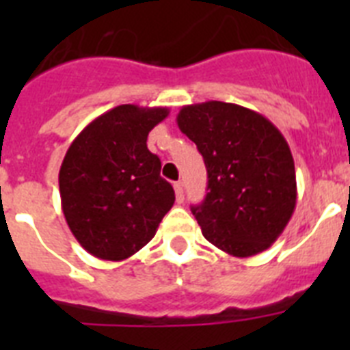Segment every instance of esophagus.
I'll list each match as a JSON object with an SVG mask.
<instances>
[{"label": "esophagus", "instance_id": "obj_1", "mask_svg": "<svg viewBox=\"0 0 350 350\" xmlns=\"http://www.w3.org/2000/svg\"><path fill=\"white\" fill-rule=\"evenodd\" d=\"M173 187H175V196H177V203H182V202H184V185H182V182H175V184H173Z\"/></svg>", "mask_w": 350, "mask_h": 350}]
</instances>
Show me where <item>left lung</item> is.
<instances>
[{
  "mask_svg": "<svg viewBox=\"0 0 350 350\" xmlns=\"http://www.w3.org/2000/svg\"><path fill=\"white\" fill-rule=\"evenodd\" d=\"M177 124L205 159L208 187L191 212L210 243L234 258L267 250L296 206V172L267 117L224 101L182 107Z\"/></svg>",
  "mask_w": 350,
  "mask_h": 350,
  "instance_id": "8db88e82",
  "label": "left lung"
}]
</instances>
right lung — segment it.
<instances>
[{
    "label": "right lung",
    "instance_id": "right-lung-1",
    "mask_svg": "<svg viewBox=\"0 0 350 350\" xmlns=\"http://www.w3.org/2000/svg\"><path fill=\"white\" fill-rule=\"evenodd\" d=\"M165 107L119 105L96 117L71 142L59 170L64 219L89 254L122 261L147 245L175 202L148 131Z\"/></svg>",
    "mask_w": 350,
    "mask_h": 350
}]
</instances>
